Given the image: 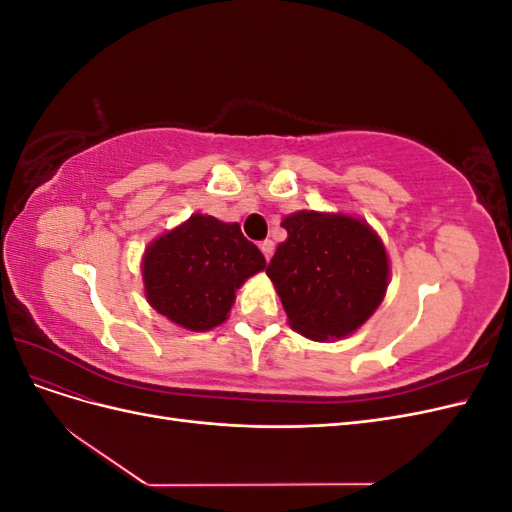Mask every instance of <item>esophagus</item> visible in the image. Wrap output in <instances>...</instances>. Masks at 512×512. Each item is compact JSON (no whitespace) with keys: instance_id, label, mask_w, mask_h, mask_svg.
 Instances as JSON below:
<instances>
[{"instance_id":"esophagus-1","label":"esophagus","mask_w":512,"mask_h":512,"mask_svg":"<svg viewBox=\"0 0 512 512\" xmlns=\"http://www.w3.org/2000/svg\"><path fill=\"white\" fill-rule=\"evenodd\" d=\"M258 247H260V252L265 254V258L269 260V258H271V254H273V247H275V245H273V241H271V239H265V241H260V245H258Z\"/></svg>"}]
</instances>
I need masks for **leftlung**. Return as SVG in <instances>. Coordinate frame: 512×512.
Instances as JSON below:
<instances>
[{
  "mask_svg": "<svg viewBox=\"0 0 512 512\" xmlns=\"http://www.w3.org/2000/svg\"><path fill=\"white\" fill-rule=\"evenodd\" d=\"M288 239L277 245L267 275L290 327L316 342L354 333L382 303L389 256L378 232L344 213L297 211L282 220Z\"/></svg>",
  "mask_w": 512,
  "mask_h": 512,
  "instance_id": "1",
  "label": "left lung"
}]
</instances>
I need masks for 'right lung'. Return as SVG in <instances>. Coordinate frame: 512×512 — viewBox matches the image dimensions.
I'll use <instances>...</instances> for the list:
<instances>
[{
	"mask_svg": "<svg viewBox=\"0 0 512 512\" xmlns=\"http://www.w3.org/2000/svg\"><path fill=\"white\" fill-rule=\"evenodd\" d=\"M265 267V256L239 224L194 213L147 245L145 297L179 327L211 331L228 318L237 288Z\"/></svg>",
	"mask_w": 512,
	"mask_h": 512,
	"instance_id": "right-lung-1",
	"label": "right lung"
}]
</instances>
